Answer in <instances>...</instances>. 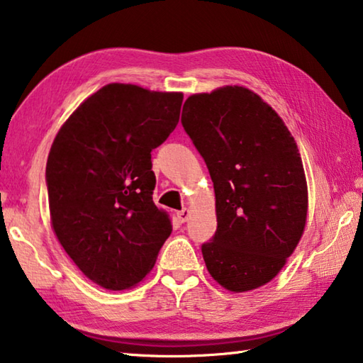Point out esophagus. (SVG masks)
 Here are the masks:
<instances>
[{"label": "esophagus", "mask_w": 363, "mask_h": 363, "mask_svg": "<svg viewBox=\"0 0 363 363\" xmlns=\"http://www.w3.org/2000/svg\"><path fill=\"white\" fill-rule=\"evenodd\" d=\"M176 216L179 219V223H186V220L190 218V210L189 208H184V210L176 213Z\"/></svg>", "instance_id": "1"}]
</instances>
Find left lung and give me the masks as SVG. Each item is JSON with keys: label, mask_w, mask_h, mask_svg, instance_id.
I'll return each mask as SVG.
<instances>
[{"label": "left lung", "mask_w": 363, "mask_h": 363, "mask_svg": "<svg viewBox=\"0 0 363 363\" xmlns=\"http://www.w3.org/2000/svg\"><path fill=\"white\" fill-rule=\"evenodd\" d=\"M182 126L214 184L218 229L201 253L232 293L277 277L307 219V182L296 140L280 115L245 86L187 97Z\"/></svg>", "instance_id": "8db88e82"}]
</instances>
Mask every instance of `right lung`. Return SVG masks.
Segmentation results:
<instances>
[{
  "label": "right lung",
  "mask_w": 363,
  "mask_h": 363,
  "mask_svg": "<svg viewBox=\"0 0 363 363\" xmlns=\"http://www.w3.org/2000/svg\"><path fill=\"white\" fill-rule=\"evenodd\" d=\"M182 93L110 83L60 126L46 163L51 227L65 253L106 290L136 286L173 230L153 203L150 152L179 121Z\"/></svg>",
  "instance_id": "add662e5"
}]
</instances>
